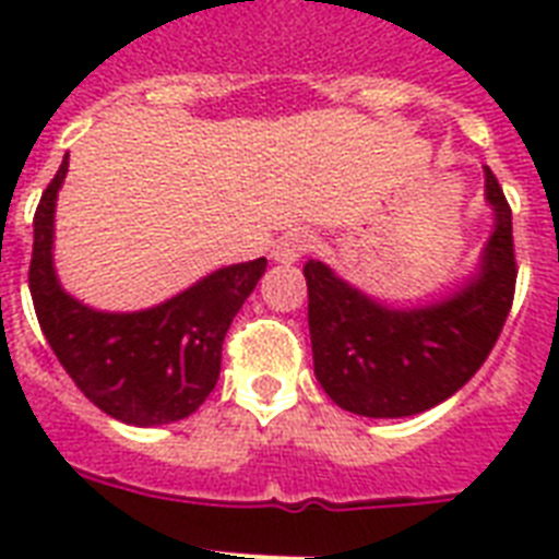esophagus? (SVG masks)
I'll use <instances>...</instances> for the list:
<instances>
[{
	"label": "esophagus",
	"instance_id": "34e87169",
	"mask_svg": "<svg viewBox=\"0 0 559 559\" xmlns=\"http://www.w3.org/2000/svg\"><path fill=\"white\" fill-rule=\"evenodd\" d=\"M313 249V237L307 235V231H287V235L281 237L275 249H272V261L275 263H296L298 258L305 252Z\"/></svg>",
	"mask_w": 559,
	"mask_h": 559
}]
</instances>
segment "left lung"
<instances>
[{
  "mask_svg": "<svg viewBox=\"0 0 559 559\" xmlns=\"http://www.w3.org/2000/svg\"><path fill=\"white\" fill-rule=\"evenodd\" d=\"M493 228L476 270L426 305H385L322 261L305 263L316 380L345 412L408 417L452 397L493 350L511 313V205L485 168Z\"/></svg>",
  "mask_w": 559,
  "mask_h": 559,
  "instance_id": "8db88e82",
  "label": "left lung"
}]
</instances>
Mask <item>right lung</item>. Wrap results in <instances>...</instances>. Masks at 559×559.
<instances>
[{"label": "right lung", "mask_w": 559, "mask_h": 559, "mask_svg": "<svg viewBox=\"0 0 559 559\" xmlns=\"http://www.w3.org/2000/svg\"><path fill=\"white\" fill-rule=\"evenodd\" d=\"M69 156L34 214L28 287L39 328L86 397L130 426H162L193 415L219 377L223 340L266 272V258L202 275L159 305L112 313L66 293L55 266L57 193Z\"/></svg>", "instance_id": "1"}]
</instances>
